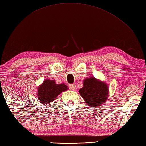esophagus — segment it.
<instances>
[{
  "instance_id": "esophagus-1",
  "label": "esophagus",
  "mask_w": 146,
  "mask_h": 146,
  "mask_svg": "<svg viewBox=\"0 0 146 146\" xmlns=\"http://www.w3.org/2000/svg\"><path fill=\"white\" fill-rule=\"evenodd\" d=\"M69 88L71 90H74L76 89V85L75 84H71L69 85Z\"/></svg>"
}]
</instances>
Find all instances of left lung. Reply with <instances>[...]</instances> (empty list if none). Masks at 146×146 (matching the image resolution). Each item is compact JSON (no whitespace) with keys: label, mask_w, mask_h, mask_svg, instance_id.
I'll list each match as a JSON object with an SVG mask.
<instances>
[{"label":"left lung","mask_w":146,"mask_h":146,"mask_svg":"<svg viewBox=\"0 0 146 146\" xmlns=\"http://www.w3.org/2000/svg\"><path fill=\"white\" fill-rule=\"evenodd\" d=\"M83 86L79 90V94L90 107L96 108L107 102L109 90L106 83L95 77H90L83 80Z\"/></svg>","instance_id":"1"}]
</instances>
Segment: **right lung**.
I'll return each mask as SVG.
<instances>
[{
  "label": "right lung",
  "mask_w": 146,
  "mask_h": 146,
  "mask_svg": "<svg viewBox=\"0 0 146 146\" xmlns=\"http://www.w3.org/2000/svg\"><path fill=\"white\" fill-rule=\"evenodd\" d=\"M68 89L64 83L56 84L54 80H44L38 88V98L40 104L50 105L58 96Z\"/></svg>",
  "instance_id": "right-lung-1"
}]
</instances>
